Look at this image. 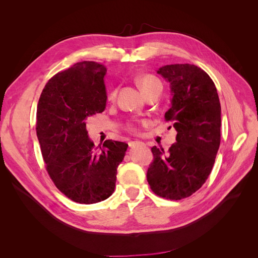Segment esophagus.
<instances>
[{"mask_svg":"<svg viewBox=\"0 0 258 258\" xmlns=\"http://www.w3.org/2000/svg\"><path fill=\"white\" fill-rule=\"evenodd\" d=\"M143 143L142 142H140V141H131L130 143H128V145H130V147H136V146H138V145H142Z\"/></svg>","mask_w":258,"mask_h":258,"instance_id":"esophagus-1","label":"esophagus"}]
</instances>
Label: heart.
Wrapping results in <instances>:
<instances>
[{
    "instance_id": "obj_1",
    "label": "heart",
    "mask_w": 258,
    "mask_h": 258,
    "mask_svg": "<svg viewBox=\"0 0 258 258\" xmlns=\"http://www.w3.org/2000/svg\"><path fill=\"white\" fill-rule=\"evenodd\" d=\"M136 84L138 85V87L140 88V90L142 91V93L144 95L151 93L153 91H157L160 90L162 91V84L161 81L154 75L151 74H143V75H139L136 78ZM117 95V89H113L108 93V100H114L116 98ZM130 127L133 128V124H130Z\"/></svg>"
}]
</instances>
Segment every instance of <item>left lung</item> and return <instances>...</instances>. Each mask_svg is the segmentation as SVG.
<instances>
[{
    "instance_id": "obj_1",
    "label": "left lung",
    "mask_w": 258,
    "mask_h": 258,
    "mask_svg": "<svg viewBox=\"0 0 258 258\" xmlns=\"http://www.w3.org/2000/svg\"><path fill=\"white\" fill-rule=\"evenodd\" d=\"M157 73L169 83L165 119L173 121L177 142L167 153L152 148L146 177L157 196L181 200L200 189L212 170L221 142V103L212 79L195 64H166Z\"/></svg>"
}]
</instances>
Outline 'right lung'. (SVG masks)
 <instances>
[{
	"label": "right lung",
	"mask_w": 258,
	"mask_h": 258,
	"mask_svg": "<svg viewBox=\"0 0 258 258\" xmlns=\"http://www.w3.org/2000/svg\"><path fill=\"white\" fill-rule=\"evenodd\" d=\"M106 68L76 62L54 75L37 104L36 136L50 178L59 190L80 204H95L115 190L117 167L127 144L106 140L94 147L86 121L106 105Z\"/></svg>",
	"instance_id": "obj_1"
}]
</instances>
